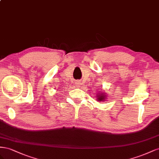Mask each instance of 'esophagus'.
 Listing matches in <instances>:
<instances>
[{
    "mask_svg": "<svg viewBox=\"0 0 159 159\" xmlns=\"http://www.w3.org/2000/svg\"><path fill=\"white\" fill-rule=\"evenodd\" d=\"M77 84H78V85H79V83H77Z\"/></svg>",
    "mask_w": 159,
    "mask_h": 159,
    "instance_id": "obj_1",
    "label": "esophagus"
}]
</instances>
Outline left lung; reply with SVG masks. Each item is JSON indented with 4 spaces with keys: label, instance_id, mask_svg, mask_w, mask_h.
<instances>
[{
    "label": "left lung",
    "instance_id": "left-lung-1",
    "mask_svg": "<svg viewBox=\"0 0 159 159\" xmlns=\"http://www.w3.org/2000/svg\"><path fill=\"white\" fill-rule=\"evenodd\" d=\"M105 93H98L97 94V99L98 101H105V98L107 97L105 96Z\"/></svg>",
    "mask_w": 159,
    "mask_h": 159
}]
</instances>
